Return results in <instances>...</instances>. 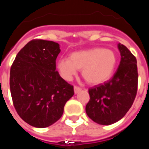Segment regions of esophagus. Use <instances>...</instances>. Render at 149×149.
I'll return each mask as SVG.
<instances>
[{"label": "esophagus", "mask_w": 149, "mask_h": 149, "mask_svg": "<svg viewBox=\"0 0 149 149\" xmlns=\"http://www.w3.org/2000/svg\"><path fill=\"white\" fill-rule=\"evenodd\" d=\"M81 88L80 87H77V86H75L74 87V93L75 94L78 93L79 92H81Z\"/></svg>", "instance_id": "esophagus-1"}]
</instances>
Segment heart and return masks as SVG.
<instances>
[{"label":"heart","instance_id":"b5f03b06","mask_svg":"<svg viewBox=\"0 0 149 149\" xmlns=\"http://www.w3.org/2000/svg\"><path fill=\"white\" fill-rule=\"evenodd\" d=\"M116 56L112 50L102 48L80 50L72 52L68 58L59 59L56 67L66 81H70L82 69V77L93 85L109 81L115 71Z\"/></svg>","mask_w":149,"mask_h":149}]
</instances>
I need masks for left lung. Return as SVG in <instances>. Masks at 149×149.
Segmentation results:
<instances>
[{"instance_id": "1", "label": "left lung", "mask_w": 149, "mask_h": 149, "mask_svg": "<svg viewBox=\"0 0 149 149\" xmlns=\"http://www.w3.org/2000/svg\"><path fill=\"white\" fill-rule=\"evenodd\" d=\"M120 62L111 80L88 90L90 100L85 107L88 116L99 125L120 120L131 108L137 92L136 59L125 45L118 44Z\"/></svg>"}]
</instances>
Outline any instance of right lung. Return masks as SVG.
<instances>
[{
	"label": "right lung",
	"mask_w": 149,
	"mask_h": 149,
	"mask_svg": "<svg viewBox=\"0 0 149 149\" xmlns=\"http://www.w3.org/2000/svg\"><path fill=\"white\" fill-rule=\"evenodd\" d=\"M58 43L33 40L18 52L10 69V92L15 109L36 128L49 127L61 117L73 86L56 71Z\"/></svg>",
	"instance_id": "1"
}]
</instances>
